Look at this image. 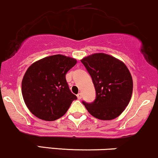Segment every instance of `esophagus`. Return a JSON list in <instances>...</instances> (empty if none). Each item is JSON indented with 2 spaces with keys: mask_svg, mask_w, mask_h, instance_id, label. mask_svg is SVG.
I'll list each match as a JSON object with an SVG mask.
<instances>
[{
  "mask_svg": "<svg viewBox=\"0 0 158 158\" xmlns=\"http://www.w3.org/2000/svg\"><path fill=\"white\" fill-rule=\"evenodd\" d=\"M77 99H81V98H82V95H81V93H79L77 95Z\"/></svg>",
  "mask_w": 158,
  "mask_h": 158,
  "instance_id": "esophagus-1",
  "label": "esophagus"
}]
</instances>
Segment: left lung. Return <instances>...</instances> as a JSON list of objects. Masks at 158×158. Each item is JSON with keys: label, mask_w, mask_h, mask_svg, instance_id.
Segmentation results:
<instances>
[{"label": "left lung", "mask_w": 158, "mask_h": 158, "mask_svg": "<svg viewBox=\"0 0 158 158\" xmlns=\"http://www.w3.org/2000/svg\"><path fill=\"white\" fill-rule=\"evenodd\" d=\"M94 84L96 99L82 103L93 117L102 120L116 118L124 111L133 93V79L123 62L105 53L81 60Z\"/></svg>", "instance_id": "left-lung-1"}]
</instances>
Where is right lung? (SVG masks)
<instances>
[{"label": "right lung", "mask_w": 158, "mask_h": 158, "mask_svg": "<svg viewBox=\"0 0 158 158\" xmlns=\"http://www.w3.org/2000/svg\"><path fill=\"white\" fill-rule=\"evenodd\" d=\"M76 63V59L58 54L28 68L22 82V93L25 105L37 118L47 121L59 119L77 99L65 78Z\"/></svg>", "instance_id": "add662e5"}]
</instances>
